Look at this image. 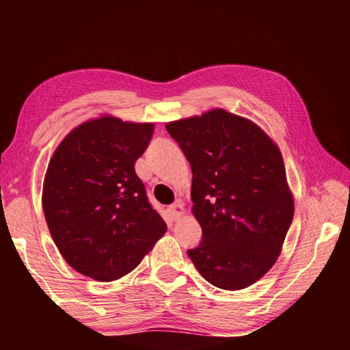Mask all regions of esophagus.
<instances>
[{
  "label": "esophagus",
  "mask_w": 350,
  "mask_h": 350,
  "mask_svg": "<svg viewBox=\"0 0 350 350\" xmlns=\"http://www.w3.org/2000/svg\"><path fill=\"white\" fill-rule=\"evenodd\" d=\"M170 215H171V217H173V219H179V217H182L183 215H185V208H183L182 204L177 202V204L170 206Z\"/></svg>",
  "instance_id": "1"
}]
</instances>
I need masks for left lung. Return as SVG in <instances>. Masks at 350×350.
<instances>
[{
    "instance_id": "left-lung-1",
    "label": "left lung",
    "mask_w": 350,
    "mask_h": 350,
    "mask_svg": "<svg viewBox=\"0 0 350 350\" xmlns=\"http://www.w3.org/2000/svg\"><path fill=\"white\" fill-rule=\"evenodd\" d=\"M193 171L200 244L188 250L213 286L241 290L273 267L295 200L280 148L245 117L215 108L167 123Z\"/></svg>"
}]
</instances>
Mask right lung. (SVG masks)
Wrapping results in <instances>:
<instances>
[{
	"label": "right lung",
	"instance_id": "add662e5",
	"mask_svg": "<svg viewBox=\"0 0 350 350\" xmlns=\"http://www.w3.org/2000/svg\"><path fill=\"white\" fill-rule=\"evenodd\" d=\"M152 133L154 123L103 114L74 128L52 154L41 202L58 252L79 273L118 280L167 233L134 170Z\"/></svg>",
	"mask_w": 350,
	"mask_h": 350
}]
</instances>
